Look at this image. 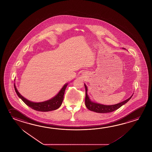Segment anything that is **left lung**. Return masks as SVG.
Masks as SVG:
<instances>
[{
    "label": "left lung",
    "instance_id": "8db88e82",
    "mask_svg": "<svg viewBox=\"0 0 152 152\" xmlns=\"http://www.w3.org/2000/svg\"><path fill=\"white\" fill-rule=\"evenodd\" d=\"M85 91H86V96H85V105L87 108L90 110L95 112L96 113H106L112 112L114 110L121 107L122 105L127 103L132 97L133 95L131 96L129 98L126 99L125 101H122L117 104L113 105H104V104H100L98 103H95L91 101L89 99V96L87 95V87L86 85L85 84Z\"/></svg>",
    "mask_w": 152,
    "mask_h": 152
}]
</instances>
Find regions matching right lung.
I'll use <instances>...</instances> for the list:
<instances>
[{
  "label": "right lung",
  "instance_id": "add662e5",
  "mask_svg": "<svg viewBox=\"0 0 152 152\" xmlns=\"http://www.w3.org/2000/svg\"><path fill=\"white\" fill-rule=\"evenodd\" d=\"M67 85L68 83H66L60 91L54 97L48 100L42 102H33L32 101H29L28 100L25 98L19 93L15 87V84H14V87L17 94L28 106L37 111L48 112L51 110H56L60 107L63 102L64 95Z\"/></svg>",
  "mask_w": 152,
  "mask_h": 152
}]
</instances>
